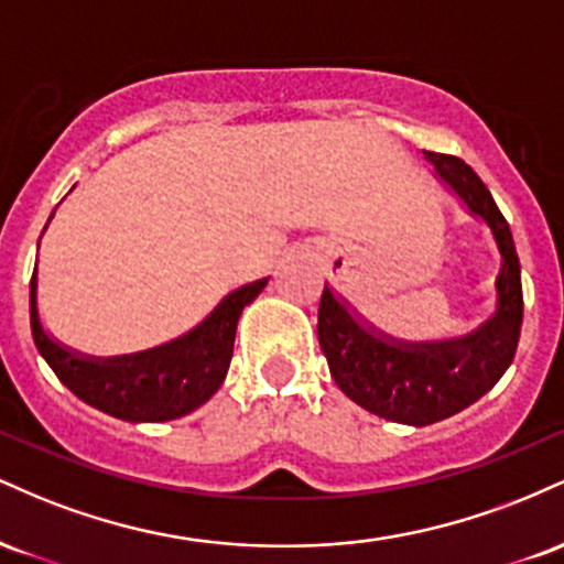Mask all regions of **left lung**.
Listing matches in <instances>:
<instances>
[{"label":"left lung","mask_w":564,"mask_h":564,"mask_svg":"<svg viewBox=\"0 0 564 564\" xmlns=\"http://www.w3.org/2000/svg\"><path fill=\"white\" fill-rule=\"evenodd\" d=\"M435 174L494 232L501 251L498 307L477 332L445 341H400L379 334L332 289H323L318 341L339 390L387 422L426 426L480 400L514 360L522 326L520 257L494 196L462 159L424 151Z\"/></svg>","instance_id":"left-lung-1"}]
</instances>
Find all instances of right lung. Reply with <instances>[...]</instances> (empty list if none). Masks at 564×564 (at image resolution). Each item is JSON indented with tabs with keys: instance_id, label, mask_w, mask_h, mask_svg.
Listing matches in <instances>:
<instances>
[{
	"instance_id": "obj_1",
	"label": "right lung",
	"mask_w": 564,
	"mask_h": 564,
	"mask_svg": "<svg viewBox=\"0 0 564 564\" xmlns=\"http://www.w3.org/2000/svg\"><path fill=\"white\" fill-rule=\"evenodd\" d=\"M268 278L241 286L217 304L191 334L138 355L87 358L50 339L36 310V270L31 275V334L55 377L76 398L124 422H170L204 405L223 384L243 307Z\"/></svg>"
}]
</instances>
